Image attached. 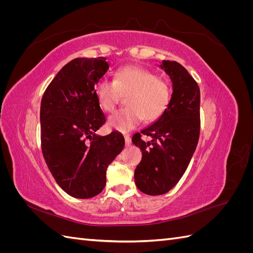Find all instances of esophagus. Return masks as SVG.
<instances>
[{
  "instance_id": "1",
  "label": "esophagus",
  "mask_w": 253,
  "mask_h": 253,
  "mask_svg": "<svg viewBox=\"0 0 253 253\" xmlns=\"http://www.w3.org/2000/svg\"><path fill=\"white\" fill-rule=\"evenodd\" d=\"M125 140H126V147H129L132 143V139H131V137H129V135H125Z\"/></svg>"
}]
</instances>
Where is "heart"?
Wrapping results in <instances>:
<instances>
[{
	"instance_id": "b5f03b06",
	"label": "heart",
	"mask_w": 253,
	"mask_h": 253,
	"mask_svg": "<svg viewBox=\"0 0 253 253\" xmlns=\"http://www.w3.org/2000/svg\"><path fill=\"white\" fill-rule=\"evenodd\" d=\"M95 94L101 109L112 113L116 109L121 95H126V108L115 113L109 119L110 127L126 132L142 120L153 122L163 116L171 101L170 83L137 65L120 67L114 81L100 79Z\"/></svg>"
}]
</instances>
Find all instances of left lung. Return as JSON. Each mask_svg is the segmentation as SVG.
I'll return each mask as SVG.
<instances>
[{
    "label": "left lung",
    "mask_w": 253,
    "mask_h": 253,
    "mask_svg": "<svg viewBox=\"0 0 253 253\" xmlns=\"http://www.w3.org/2000/svg\"><path fill=\"white\" fill-rule=\"evenodd\" d=\"M173 94L166 112L155 124L136 133L132 141L142 152L135 170V183L148 195H162L179 181L193 156L201 131V91L197 82L176 61H164ZM141 134L152 137L151 142Z\"/></svg>",
    "instance_id": "obj_1"
}]
</instances>
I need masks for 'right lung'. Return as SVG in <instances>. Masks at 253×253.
<instances>
[{"mask_svg": "<svg viewBox=\"0 0 253 253\" xmlns=\"http://www.w3.org/2000/svg\"><path fill=\"white\" fill-rule=\"evenodd\" d=\"M108 68L103 57L76 58L56 75L41 100L44 159L58 185L76 198L101 192L106 169L125 147L118 132L95 135L105 124L95 86Z\"/></svg>", "mask_w": 253, "mask_h": 253, "instance_id": "1", "label": "right lung"}]
</instances>
